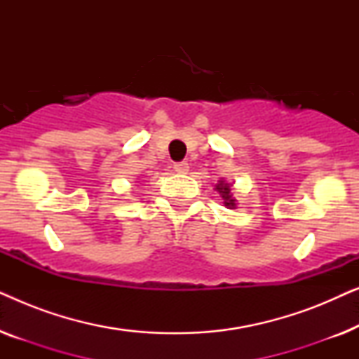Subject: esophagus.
<instances>
[{"label":"esophagus","mask_w":359,"mask_h":359,"mask_svg":"<svg viewBox=\"0 0 359 359\" xmlns=\"http://www.w3.org/2000/svg\"><path fill=\"white\" fill-rule=\"evenodd\" d=\"M173 168H175L176 173L184 175V173H188V171H189V165H188V161H176V163L173 165Z\"/></svg>","instance_id":"esophagus-1"}]
</instances>
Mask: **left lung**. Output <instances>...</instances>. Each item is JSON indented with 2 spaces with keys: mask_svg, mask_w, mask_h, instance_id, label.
I'll list each match as a JSON object with an SVG mask.
<instances>
[{
  "mask_svg": "<svg viewBox=\"0 0 359 359\" xmlns=\"http://www.w3.org/2000/svg\"><path fill=\"white\" fill-rule=\"evenodd\" d=\"M230 188H232V186H230L229 183H225V181H219L217 186H215V189H217L219 193H220V196H222L224 204L227 205V208L233 209V208H235V199L232 198V193H230Z\"/></svg>",
  "mask_w": 359,
  "mask_h": 359,
  "instance_id": "8db88e82",
  "label": "left lung"
}]
</instances>
